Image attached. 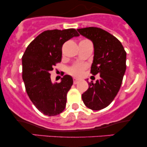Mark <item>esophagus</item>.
Returning a JSON list of instances; mask_svg holds the SVG:
<instances>
[{
  "label": "esophagus",
  "mask_w": 147,
  "mask_h": 147,
  "mask_svg": "<svg viewBox=\"0 0 147 147\" xmlns=\"http://www.w3.org/2000/svg\"><path fill=\"white\" fill-rule=\"evenodd\" d=\"M79 82V80H78V79H77L76 78L73 79V84H77Z\"/></svg>",
  "instance_id": "esophagus-1"
}]
</instances>
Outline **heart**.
I'll return each instance as SVG.
<instances>
[{
    "label": "heart",
    "mask_w": 147,
    "mask_h": 147,
    "mask_svg": "<svg viewBox=\"0 0 147 147\" xmlns=\"http://www.w3.org/2000/svg\"><path fill=\"white\" fill-rule=\"evenodd\" d=\"M86 65L84 63H77L68 68V72L70 75L75 77H80L84 74L86 68Z\"/></svg>",
    "instance_id": "heart-1"
}]
</instances>
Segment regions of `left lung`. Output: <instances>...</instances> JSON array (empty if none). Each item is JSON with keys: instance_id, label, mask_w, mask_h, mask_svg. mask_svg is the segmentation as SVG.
<instances>
[{"instance_id": "obj_1", "label": "left lung", "mask_w": 147, "mask_h": 147, "mask_svg": "<svg viewBox=\"0 0 147 147\" xmlns=\"http://www.w3.org/2000/svg\"><path fill=\"white\" fill-rule=\"evenodd\" d=\"M77 30L93 43L90 73L100 77L95 84H88L89 88L82 95V100L91 110H102L113 101L120 88L126 68V52L116 37L101 28L89 27Z\"/></svg>"}]
</instances>
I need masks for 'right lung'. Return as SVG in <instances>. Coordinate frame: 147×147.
Here are the masks:
<instances>
[{
  "label": "right lung",
  "instance_id": "add662e5",
  "mask_svg": "<svg viewBox=\"0 0 147 147\" xmlns=\"http://www.w3.org/2000/svg\"><path fill=\"white\" fill-rule=\"evenodd\" d=\"M78 36L73 28L46 30L28 45L22 57L25 90L34 105L45 115H57L65 109L67 93L73 80L65 75L60 83L53 84L50 72L61 61L63 43Z\"/></svg>",
  "mask_w": 147,
  "mask_h": 147
}]
</instances>
